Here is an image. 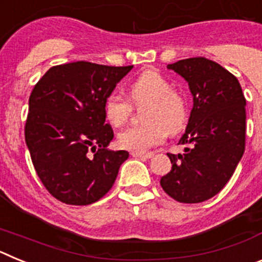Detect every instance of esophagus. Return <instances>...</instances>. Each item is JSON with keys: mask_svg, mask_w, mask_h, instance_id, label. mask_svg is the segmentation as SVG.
<instances>
[{"mask_svg": "<svg viewBox=\"0 0 262 262\" xmlns=\"http://www.w3.org/2000/svg\"><path fill=\"white\" fill-rule=\"evenodd\" d=\"M131 156L133 157H140V159H151L154 156V154L148 152V154H140V152H131Z\"/></svg>", "mask_w": 262, "mask_h": 262, "instance_id": "esophagus-1", "label": "esophagus"}]
</instances>
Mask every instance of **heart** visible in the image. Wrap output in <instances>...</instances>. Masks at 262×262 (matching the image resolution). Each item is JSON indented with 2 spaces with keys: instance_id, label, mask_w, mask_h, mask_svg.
I'll return each mask as SVG.
<instances>
[{
  "instance_id": "heart-1",
  "label": "heart",
  "mask_w": 262,
  "mask_h": 262,
  "mask_svg": "<svg viewBox=\"0 0 262 262\" xmlns=\"http://www.w3.org/2000/svg\"><path fill=\"white\" fill-rule=\"evenodd\" d=\"M128 97L113 92L105 99L103 111L110 124L119 127L131 117L135 106L143 108L145 123L126 128L118 135L123 149L144 154L161 144L168 133H177L187 119L186 98L173 89V84L156 71H145L128 88Z\"/></svg>"
}]
</instances>
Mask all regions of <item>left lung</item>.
<instances>
[{"mask_svg":"<svg viewBox=\"0 0 262 262\" xmlns=\"http://www.w3.org/2000/svg\"><path fill=\"white\" fill-rule=\"evenodd\" d=\"M187 81L193 94L186 131L178 144L184 155L168 154L172 170L163 190L181 203H200L226 186L245 151V97L231 72L206 57L169 64Z\"/></svg>","mask_w":262,"mask_h":262,"instance_id":"8db88e82","label":"left lung"}]
</instances>
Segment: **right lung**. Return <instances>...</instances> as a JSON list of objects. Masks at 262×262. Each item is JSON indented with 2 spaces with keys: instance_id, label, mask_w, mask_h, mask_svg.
<instances>
[{
  "instance_id": "obj_1",
  "label": "right lung",
  "mask_w": 262,
  "mask_h": 262,
  "mask_svg": "<svg viewBox=\"0 0 262 262\" xmlns=\"http://www.w3.org/2000/svg\"><path fill=\"white\" fill-rule=\"evenodd\" d=\"M133 68L90 61L60 64L32 89L25 139L41 184L60 202L90 205L114 185L128 152L106 149L114 131L105 123L103 105Z\"/></svg>"
}]
</instances>
